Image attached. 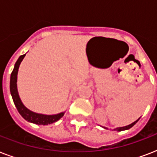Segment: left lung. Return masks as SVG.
<instances>
[{
    "instance_id": "left-lung-1",
    "label": "left lung",
    "mask_w": 157,
    "mask_h": 157,
    "mask_svg": "<svg viewBox=\"0 0 157 157\" xmlns=\"http://www.w3.org/2000/svg\"><path fill=\"white\" fill-rule=\"evenodd\" d=\"M140 119V117H139V119L137 120V121H135L134 122H133L132 124H128V125H126V126H123V127H118V128H116V129H114V130H117V131H122V130H126V129H130L131 127H133L134 125V124H136L137 122L139 121V120ZM104 129H107V128H106V127H103Z\"/></svg>"
}]
</instances>
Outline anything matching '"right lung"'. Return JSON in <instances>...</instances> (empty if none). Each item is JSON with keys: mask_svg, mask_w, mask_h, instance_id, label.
Segmentation results:
<instances>
[{"mask_svg": "<svg viewBox=\"0 0 157 157\" xmlns=\"http://www.w3.org/2000/svg\"><path fill=\"white\" fill-rule=\"evenodd\" d=\"M26 54L23 55H21L18 59L17 62L14 64V67L10 75V94L13 98V103L15 105L16 108L19 112V114L22 117L28 121V122L31 123H34L36 124H52L54 122L58 121L60 118L64 116L65 112H60L58 114L54 115H45V114H40V113H36L33 111H31L28 108L23 105L22 103L19 95H18V89H17V76H18V68H19V65H20L21 62L23 61V58L25 57Z\"/></svg>", "mask_w": 157, "mask_h": 157, "instance_id": "add662e5", "label": "right lung"}]
</instances>
